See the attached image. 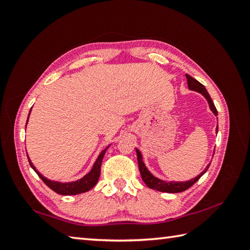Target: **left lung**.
Returning a JSON list of instances; mask_svg holds the SVG:
<instances>
[{
    "label": "left lung",
    "instance_id": "left-lung-1",
    "mask_svg": "<svg viewBox=\"0 0 250 250\" xmlns=\"http://www.w3.org/2000/svg\"><path fill=\"white\" fill-rule=\"evenodd\" d=\"M186 78H187L189 89L194 90V91H198V92L203 94L204 97L206 98V100L208 101V104H209V107H210L211 111H213V113L217 116V109L215 107L213 100L210 99L209 93L207 92L206 88L201 83L196 81V79H194L193 77H191L190 75H188V74H186ZM216 130H218V126H217ZM136 155H137V162H139V168H140L141 176H142V179L144 180V183L147 185V187H149L150 189L157 190V191H162V192L177 193V192H182V191L189 189L194 183L198 182V180L201 178L202 175H203L207 171V168L209 167V164H208L207 167L199 175V176H196L195 178L191 179V180H188V182H185V183L184 182L183 183L168 182V183H167V182H164V180H161V179L155 177L149 171H148L147 167H145L144 162H143L142 155H141V152H140L139 149H136Z\"/></svg>",
    "mask_w": 250,
    "mask_h": 250
}]
</instances>
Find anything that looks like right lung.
Masks as SVG:
<instances>
[{
    "label": "right lung",
    "mask_w": 250,
    "mask_h": 250,
    "mask_svg": "<svg viewBox=\"0 0 250 250\" xmlns=\"http://www.w3.org/2000/svg\"><path fill=\"white\" fill-rule=\"evenodd\" d=\"M30 113H31V110H30ZM28 120H29V117H28ZM26 124H28V121H26ZM25 126H26V125H25ZM106 149H107V148H106ZM106 149H104L102 152L100 153V156L98 157L97 161H95L91 171H90L86 175V176H83L82 179L77 180V182H73V183H58V182H52V180L47 179L43 176V175L40 174L39 171H37L35 167L30 161L29 157H28V160H29L31 167L34 169L36 174L39 175V177L43 180V182L47 186H48L51 190H54L55 192L62 194V195H75V194L87 192V191L92 189L94 186L97 185L99 177H100V174H101V164H102V160H103V157L105 155Z\"/></svg>",
    "instance_id": "add662e5"
}]
</instances>
